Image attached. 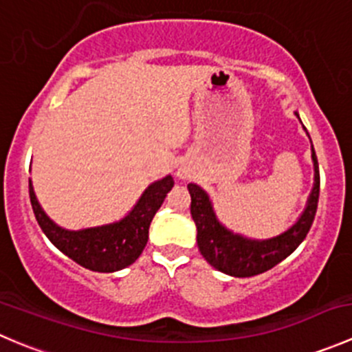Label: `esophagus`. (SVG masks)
<instances>
[{"mask_svg":"<svg viewBox=\"0 0 352 352\" xmlns=\"http://www.w3.org/2000/svg\"><path fill=\"white\" fill-rule=\"evenodd\" d=\"M179 175H180V179H186V177H187L186 173H184V172H182V173H179Z\"/></svg>","mask_w":352,"mask_h":352,"instance_id":"1","label":"esophagus"}]
</instances>
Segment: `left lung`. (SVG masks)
Segmentation results:
<instances>
[{
  "label": "left lung",
  "mask_w": 352,
  "mask_h": 352,
  "mask_svg": "<svg viewBox=\"0 0 352 352\" xmlns=\"http://www.w3.org/2000/svg\"><path fill=\"white\" fill-rule=\"evenodd\" d=\"M296 117L299 118L298 111ZM311 160L315 168V182L305 210L287 230L270 239H251L242 234H235L218 220L213 201L210 199L206 190L194 182L187 186L190 194V214L197 228V248L211 267L230 277H252L274 268L296 251V248L308 235L318 206L320 172L313 144Z\"/></svg>",
  "instance_id": "1"
}]
</instances>
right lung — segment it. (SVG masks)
I'll list each match as a JSON object with an SVG mask.
<instances>
[{"label": "right lung", "mask_w": 352, "mask_h": 352, "mask_svg": "<svg viewBox=\"0 0 352 352\" xmlns=\"http://www.w3.org/2000/svg\"><path fill=\"white\" fill-rule=\"evenodd\" d=\"M172 187V175L155 180L146 187L138 203L124 218L113 223L78 228V230L60 227L47 217L37 201L30 179L29 196L37 223L43 228L46 237L65 256L74 259L87 270L111 274V272L127 268L141 256L142 249L148 244L149 225Z\"/></svg>", "instance_id": "obj_1"}]
</instances>
